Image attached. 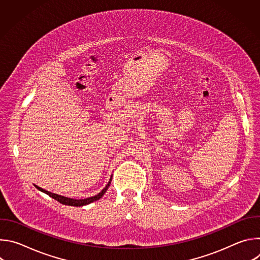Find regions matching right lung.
Listing matches in <instances>:
<instances>
[{"label": "right lung", "instance_id": "right-lung-1", "mask_svg": "<svg viewBox=\"0 0 260 260\" xmlns=\"http://www.w3.org/2000/svg\"><path fill=\"white\" fill-rule=\"evenodd\" d=\"M111 181H112V177L110 178V181H109V182H108V184L106 185V187H105V188H104V189H103L99 194H96V196H94V197H91V198L84 199V200H74V199H69V198H64V197H61V196H58V194H55V193L49 192V191H47V190H45V189H42L41 187H38V186H36V187L38 188L39 190H41L42 192H44V193L48 194L49 197H51V198H52V199H54L55 201L59 202V203H60V204H62V205H67V206H74V207H81V206H85V205H88V204H90V203H92V202H95V201L100 200V199L105 194V192L107 191L108 187L110 186Z\"/></svg>", "mask_w": 260, "mask_h": 260}]
</instances>
